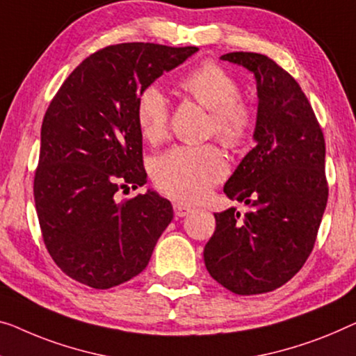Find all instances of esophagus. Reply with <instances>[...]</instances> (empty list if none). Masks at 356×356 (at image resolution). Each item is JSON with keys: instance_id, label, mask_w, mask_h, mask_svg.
Segmentation results:
<instances>
[{"instance_id": "obj_1", "label": "esophagus", "mask_w": 356, "mask_h": 356, "mask_svg": "<svg viewBox=\"0 0 356 356\" xmlns=\"http://www.w3.org/2000/svg\"><path fill=\"white\" fill-rule=\"evenodd\" d=\"M174 212H176L177 217H185L192 212V208H190V206H185L182 203H174Z\"/></svg>"}]
</instances>
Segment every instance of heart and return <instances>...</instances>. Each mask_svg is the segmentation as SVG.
I'll return each instance as SVG.
<instances>
[{"label": "heart", "mask_w": 356, "mask_h": 356, "mask_svg": "<svg viewBox=\"0 0 356 356\" xmlns=\"http://www.w3.org/2000/svg\"><path fill=\"white\" fill-rule=\"evenodd\" d=\"M180 88L211 110L209 131L225 145L236 147L252 129V110L240 97V86L224 67L206 62L180 79ZM137 124L148 142L168 132L169 102L160 88L147 86L137 97ZM153 180L164 195L195 203L227 174V161L216 145H180L153 161Z\"/></svg>", "instance_id": "b5f03b06"}]
</instances>
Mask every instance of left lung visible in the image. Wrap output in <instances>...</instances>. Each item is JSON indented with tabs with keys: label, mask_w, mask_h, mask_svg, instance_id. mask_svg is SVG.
<instances>
[{
	"label": "left lung",
	"mask_w": 356,
	"mask_h": 356,
	"mask_svg": "<svg viewBox=\"0 0 356 356\" xmlns=\"http://www.w3.org/2000/svg\"><path fill=\"white\" fill-rule=\"evenodd\" d=\"M220 59L256 78V147L224 187L230 200L251 211L214 214L204 264L232 293H270L288 283L314 249L327 203L325 137L299 84L272 59L256 52H229Z\"/></svg>",
	"instance_id": "8db88e82"
}]
</instances>
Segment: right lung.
<instances>
[{"instance_id":"1","label":"right lung","mask_w":356,"mask_h":356,"mask_svg":"<svg viewBox=\"0 0 356 356\" xmlns=\"http://www.w3.org/2000/svg\"><path fill=\"white\" fill-rule=\"evenodd\" d=\"M198 47L121 42L84 59L46 110L33 195L42 240L68 277L94 289L134 278L172 220L153 190L118 203L120 188L142 187V89Z\"/></svg>"}]
</instances>
